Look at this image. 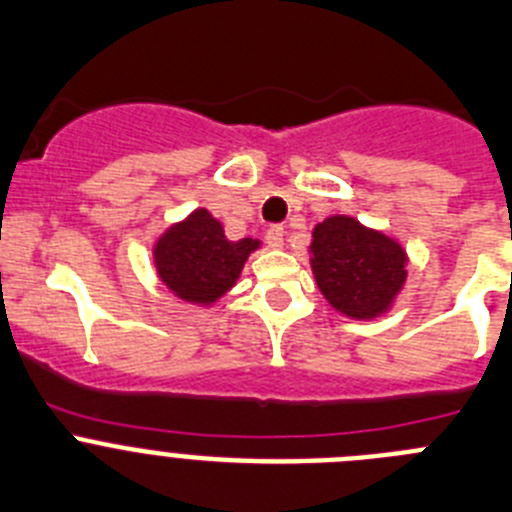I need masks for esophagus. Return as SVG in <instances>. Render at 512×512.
I'll return each instance as SVG.
<instances>
[{"label": "esophagus", "mask_w": 512, "mask_h": 512, "mask_svg": "<svg viewBox=\"0 0 512 512\" xmlns=\"http://www.w3.org/2000/svg\"><path fill=\"white\" fill-rule=\"evenodd\" d=\"M267 245L273 247V250H278V247H283V242H285V229L280 227V224H275V227H270L267 229Z\"/></svg>", "instance_id": "esophagus-1"}]
</instances>
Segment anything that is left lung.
<instances>
[{"label":"left lung","mask_w":512,"mask_h":512,"mask_svg":"<svg viewBox=\"0 0 512 512\" xmlns=\"http://www.w3.org/2000/svg\"><path fill=\"white\" fill-rule=\"evenodd\" d=\"M311 255L326 301L352 319H375L388 311L405 283L403 247L352 216H329L313 229Z\"/></svg>","instance_id":"8db88e82"}]
</instances>
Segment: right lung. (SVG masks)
<instances>
[{
    "mask_svg": "<svg viewBox=\"0 0 512 512\" xmlns=\"http://www.w3.org/2000/svg\"><path fill=\"white\" fill-rule=\"evenodd\" d=\"M257 245V239L229 242L222 224L206 209H196L186 222L170 227L158 239L155 265L160 280L178 298L206 306L237 283L245 260Z\"/></svg>",
    "mask_w": 512,
    "mask_h": 512,
    "instance_id": "right-lung-1",
    "label": "right lung"
}]
</instances>
